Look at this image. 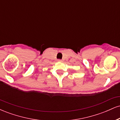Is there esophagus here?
Returning <instances> with one entry per match:
<instances>
[{
	"label": "esophagus",
	"instance_id": "1",
	"mask_svg": "<svg viewBox=\"0 0 120 120\" xmlns=\"http://www.w3.org/2000/svg\"><path fill=\"white\" fill-rule=\"evenodd\" d=\"M57 61H58V62H61L62 60H60V59H58V60H57Z\"/></svg>",
	"mask_w": 120,
	"mask_h": 120
}]
</instances>
